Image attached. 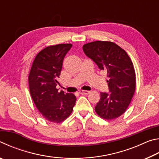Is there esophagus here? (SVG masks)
I'll use <instances>...</instances> for the list:
<instances>
[{"label":"esophagus","instance_id":"1","mask_svg":"<svg viewBox=\"0 0 159 159\" xmlns=\"http://www.w3.org/2000/svg\"><path fill=\"white\" fill-rule=\"evenodd\" d=\"M79 93L80 94H81V95H88V94L90 93V91H88V90H79Z\"/></svg>","mask_w":159,"mask_h":159}]
</instances>
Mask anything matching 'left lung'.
I'll use <instances>...</instances> for the list:
<instances>
[{"instance_id": "1", "label": "left lung", "mask_w": 159, "mask_h": 159, "mask_svg": "<svg viewBox=\"0 0 159 159\" xmlns=\"http://www.w3.org/2000/svg\"><path fill=\"white\" fill-rule=\"evenodd\" d=\"M83 49L108 78L109 93H100L96 113L106 120L119 117L126 111L135 90V72L130 58L113 42H91L83 45Z\"/></svg>"}]
</instances>
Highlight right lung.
I'll return each instance as SVG.
<instances>
[{
    "instance_id": "obj_1",
    "label": "right lung",
    "mask_w": 159,
    "mask_h": 159,
    "mask_svg": "<svg viewBox=\"0 0 159 159\" xmlns=\"http://www.w3.org/2000/svg\"><path fill=\"white\" fill-rule=\"evenodd\" d=\"M71 44H58L44 48L35 57L29 76V90L35 105L45 119L60 123L73 111L76 98L72 93L58 92L56 86L63 60Z\"/></svg>"
}]
</instances>
